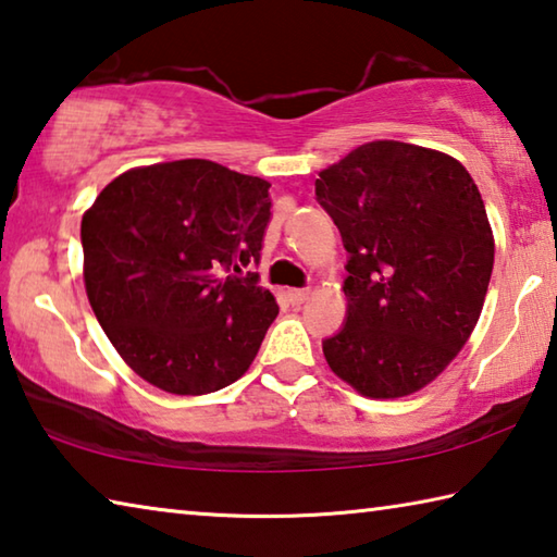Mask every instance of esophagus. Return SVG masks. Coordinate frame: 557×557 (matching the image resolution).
Segmentation results:
<instances>
[{"mask_svg": "<svg viewBox=\"0 0 557 557\" xmlns=\"http://www.w3.org/2000/svg\"><path fill=\"white\" fill-rule=\"evenodd\" d=\"M309 295H312V292H309V289H289L287 292V297H289L292 305H301V301L309 299Z\"/></svg>", "mask_w": 557, "mask_h": 557, "instance_id": "obj_1", "label": "esophagus"}]
</instances>
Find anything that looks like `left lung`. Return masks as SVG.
I'll return each mask as SVG.
<instances>
[{
  "instance_id": "obj_1",
  "label": "left lung",
  "mask_w": 557,
  "mask_h": 557,
  "mask_svg": "<svg viewBox=\"0 0 557 557\" xmlns=\"http://www.w3.org/2000/svg\"><path fill=\"white\" fill-rule=\"evenodd\" d=\"M317 201L348 250L346 324L322 344L338 379L373 400L425 388L482 314L494 233L455 157L375 139L319 172Z\"/></svg>"
}]
</instances>
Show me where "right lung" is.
<instances>
[{
	"instance_id": "obj_1",
	"label": "right lung",
	"mask_w": 557,
	"mask_h": 557,
	"mask_svg": "<svg viewBox=\"0 0 557 557\" xmlns=\"http://www.w3.org/2000/svg\"><path fill=\"white\" fill-rule=\"evenodd\" d=\"M270 184L209 159L127 169L83 213V280L139 379L206 395L240 379L280 312L258 275Z\"/></svg>"
}]
</instances>
